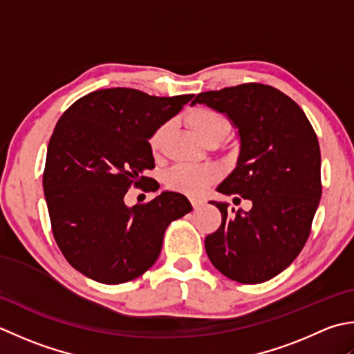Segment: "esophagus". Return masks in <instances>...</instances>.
<instances>
[{"mask_svg":"<svg viewBox=\"0 0 354 354\" xmlns=\"http://www.w3.org/2000/svg\"><path fill=\"white\" fill-rule=\"evenodd\" d=\"M191 203H192L194 209H198L201 205L205 203V200H201V198H191Z\"/></svg>","mask_w":354,"mask_h":354,"instance_id":"esophagus-1","label":"esophagus"}]
</instances>
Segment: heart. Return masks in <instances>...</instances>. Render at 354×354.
Listing matches in <instances>:
<instances>
[{
	"instance_id": "heart-1",
	"label": "heart",
	"mask_w": 354,
	"mask_h": 354,
	"mask_svg": "<svg viewBox=\"0 0 354 354\" xmlns=\"http://www.w3.org/2000/svg\"><path fill=\"white\" fill-rule=\"evenodd\" d=\"M187 125L191 127L198 139L205 143L221 142L229 134V122L218 111L207 106L194 108L186 116ZM168 125H160L149 137V149L157 154L167 134ZM220 177V168L214 163L205 165H177L165 176V183L172 191L186 194V196H200L206 187Z\"/></svg>"
}]
</instances>
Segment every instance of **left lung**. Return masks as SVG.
I'll return each mask as SVG.
<instances>
[{"label":"left lung","mask_w":354,"mask_h":354,"mask_svg":"<svg viewBox=\"0 0 354 354\" xmlns=\"http://www.w3.org/2000/svg\"><path fill=\"white\" fill-rule=\"evenodd\" d=\"M196 104L225 114L240 139L235 168L217 191L252 201L235 214L226 201H209L221 226L206 236V254L236 283H264L293 263L310 235L322 194L318 137L299 105L269 85L200 93Z\"/></svg>","instance_id":"8db88e82"}]
</instances>
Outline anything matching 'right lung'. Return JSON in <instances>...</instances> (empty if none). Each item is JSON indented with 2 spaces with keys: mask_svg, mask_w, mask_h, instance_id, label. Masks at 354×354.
Masks as SVG:
<instances>
[{
  "mask_svg": "<svg viewBox=\"0 0 354 354\" xmlns=\"http://www.w3.org/2000/svg\"><path fill=\"white\" fill-rule=\"evenodd\" d=\"M194 95L157 97L134 88L93 91L71 105L50 137L44 197L55 240L67 261L102 284L145 273L171 221L192 211L183 194L163 191L127 206L129 186L156 192L149 137Z\"/></svg>",
  "mask_w": 354,
  "mask_h": 354,
  "instance_id": "add662e5",
  "label": "right lung"
}]
</instances>
